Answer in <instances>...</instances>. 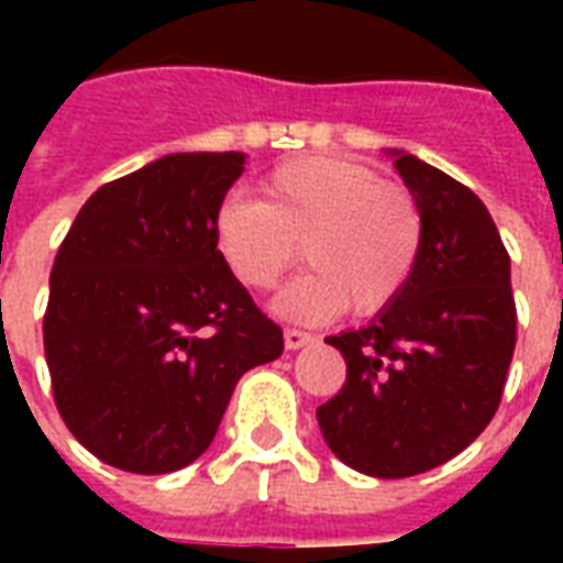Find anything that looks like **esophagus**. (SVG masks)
I'll use <instances>...</instances> for the list:
<instances>
[{"label":"esophagus","mask_w":563,"mask_h":563,"mask_svg":"<svg viewBox=\"0 0 563 563\" xmlns=\"http://www.w3.org/2000/svg\"><path fill=\"white\" fill-rule=\"evenodd\" d=\"M283 343H286V350H301L307 343H313V334H307V331L298 329H286L283 331Z\"/></svg>","instance_id":"1"}]
</instances>
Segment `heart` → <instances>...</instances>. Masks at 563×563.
Listing matches in <instances>:
<instances>
[{
	"label": "heart",
	"mask_w": 563,
	"mask_h": 563,
	"mask_svg": "<svg viewBox=\"0 0 563 563\" xmlns=\"http://www.w3.org/2000/svg\"><path fill=\"white\" fill-rule=\"evenodd\" d=\"M262 189L265 201L229 196L217 210V246L246 289H271L305 253L313 271L277 295L280 317L325 322L346 307L374 317L398 301L422 253L407 186L367 162L307 156L274 168Z\"/></svg>",
	"instance_id": "obj_1"
}]
</instances>
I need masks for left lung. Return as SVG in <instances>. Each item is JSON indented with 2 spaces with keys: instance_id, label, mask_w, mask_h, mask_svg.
Masks as SVG:
<instances>
[{
  "instance_id": "1",
  "label": "left lung",
  "mask_w": 563,
  "mask_h": 563,
  "mask_svg": "<svg viewBox=\"0 0 563 563\" xmlns=\"http://www.w3.org/2000/svg\"><path fill=\"white\" fill-rule=\"evenodd\" d=\"M422 210V253L398 301L329 338L343 389L317 410L329 449L353 471L404 479L440 467L497 413L516 350L509 253L479 198L395 150Z\"/></svg>"
}]
</instances>
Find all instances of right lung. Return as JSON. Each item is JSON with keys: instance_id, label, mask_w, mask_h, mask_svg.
Here are the masks:
<instances>
[{"instance_id": "right-lung-1", "label": "right lung", "mask_w": 563, "mask_h": 563, "mask_svg": "<svg viewBox=\"0 0 563 563\" xmlns=\"http://www.w3.org/2000/svg\"><path fill=\"white\" fill-rule=\"evenodd\" d=\"M244 153H172L99 186L51 271L44 355L56 410L99 461L180 471L210 446L238 379L283 353L217 250Z\"/></svg>"}]
</instances>
